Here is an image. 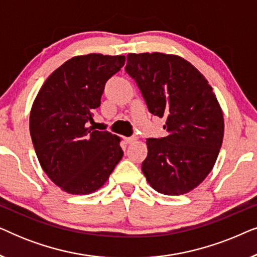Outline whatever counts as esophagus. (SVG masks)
Wrapping results in <instances>:
<instances>
[{"label":"esophagus","mask_w":257,"mask_h":257,"mask_svg":"<svg viewBox=\"0 0 257 257\" xmlns=\"http://www.w3.org/2000/svg\"><path fill=\"white\" fill-rule=\"evenodd\" d=\"M125 142L127 144H132L133 142H136V137H128V138H125Z\"/></svg>","instance_id":"esophagus-1"}]
</instances>
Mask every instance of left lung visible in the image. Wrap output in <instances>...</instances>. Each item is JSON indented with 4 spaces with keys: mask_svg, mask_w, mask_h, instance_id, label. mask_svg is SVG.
I'll list each match as a JSON object with an SVG mask.
<instances>
[{
    "mask_svg": "<svg viewBox=\"0 0 257 257\" xmlns=\"http://www.w3.org/2000/svg\"><path fill=\"white\" fill-rule=\"evenodd\" d=\"M125 71L151 113L166 119L168 135L146 142L147 182L166 195L188 193L209 174L222 145L223 114L212 86L186 59L161 52L128 54Z\"/></svg>",
    "mask_w": 257,
    "mask_h": 257,
    "instance_id": "8db88e82",
    "label": "left lung"
}]
</instances>
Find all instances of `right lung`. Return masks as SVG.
I'll return each mask as SVG.
<instances>
[{
    "label": "right lung",
    "instance_id": "add662e5",
    "mask_svg": "<svg viewBox=\"0 0 257 257\" xmlns=\"http://www.w3.org/2000/svg\"><path fill=\"white\" fill-rule=\"evenodd\" d=\"M125 56H76L42 85L30 112V136L42 168L70 194L99 189L122 158L120 138L93 128L105 84Z\"/></svg>",
    "mask_w": 257,
    "mask_h": 257
}]
</instances>
